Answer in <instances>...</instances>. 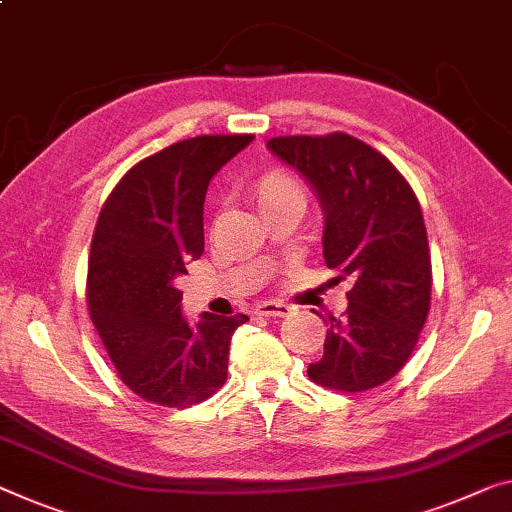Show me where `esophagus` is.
I'll use <instances>...</instances> for the list:
<instances>
[{
  "label": "esophagus",
  "instance_id": "34e87169",
  "mask_svg": "<svg viewBox=\"0 0 512 512\" xmlns=\"http://www.w3.org/2000/svg\"><path fill=\"white\" fill-rule=\"evenodd\" d=\"M288 311H290V306L283 302H258L254 306L256 316H265V318H281V316H286Z\"/></svg>",
  "mask_w": 512,
  "mask_h": 512
}]
</instances>
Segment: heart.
<instances>
[{"label": "heart", "mask_w": 512, "mask_h": 512, "mask_svg": "<svg viewBox=\"0 0 512 512\" xmlns=\"http://www.w3.org/2000/svg\"><path fill=\"white\" fill-rule=\"evenodd\" d=\"M283 194H302L300 185L286 174H272L261 183V201L270 199V196H283Z\"/></svg>", "instance_id": "obj_1"}]
</instances>
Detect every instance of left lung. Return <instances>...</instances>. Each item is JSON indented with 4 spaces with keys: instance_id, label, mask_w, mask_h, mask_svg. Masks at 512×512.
Wrapping results in <instances>:
<instances>
[{
    "instance_id": "8db88e82",
    "label": "left lung",
    "mask_w": 512,
    "mask_h": 512,
    "mask_svg": "<svg viewBox=\"0 0 512 512\" xmlns=\"http://www.w3.org/2000/svg\"><path fill=\"white\" fill-rule=\"evenodd\" d=\"M267 148L316 192L329 270L348 279V309L327 316L325 355L309 364L320 387L359 393L407 364L430 309L432 267L426 224L410 183L364 141L274 137Z\"/></svg>"
}]
</instances>
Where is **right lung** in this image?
<instances>
[{"instance_id": "right-lung-1", "label": "right lung", "mask_w": 512, "mask_h": 512, "mask_svg": "<svg viewBox=\"0 0 512 512\" xmlns=\"http://www.w3.org/2000/svg\"><path fill=\"white\" fill-rule=\"evenodd\" d=\"M254 135H201L135 164L100 210L86 302L123 384L148 403L187 407L222 389L231 336L249 318L187 322L176 279L203 254L212 176Z\"/></svg>"}]
</instances>
